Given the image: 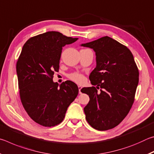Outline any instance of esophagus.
Here are the masks:
<instances>
[{"label": "esophagus", "mask_w": 154, "mask_h": 154, "mask_svg": "<svg viewBox=\"0 0 154 154\" xmlns=\"http://www.w3.org/2000/svg\"><path fill=\"white\" fill-rule=\"evenodd\" d=\"M78 88H79V94H82V86H78Z\"/></svg>", "instance_id": "1"}]
</instances>
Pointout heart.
Returning <instances> with one entry per match:
<instances>
[{"mask_svg": "<svg viewBox=\"0 0 154 154\" xmlns=\"http://www.w3.org/2000/svg\"><path fill=\"white\" fill-rule=\"evenodd\" d=\"M70 79L73 81L77 83H82L85 80V77L82 74L79 73V72H73L69 75Z\"/></svg>", "mask_w": 154, "mask_h": 154, "instance_id": "heart-1", "label": "heart"}]
</instances>
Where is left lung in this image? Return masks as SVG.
Wrapping results in <instances>:
<instances>
[{
  "label": "left lung",
  "instance_id": "obj_1",
  "mask_svg": "<svg viewBox=\"0 0 154 154\" xmlns=\"http://www.w3.org/2000/svg\"><path fill=\"white\" fill-rule=\"evenodd\" d=\"M81 45L93 49L96 56V66L89 78L97 88L82 89L90 97L83 109L85 119L96 130L113 128L126 118L134 100L139 72L133 55L107 36Z\"/></svg>",
  "mask_w": 154,
  "mask_h": 154
}]
</instances>
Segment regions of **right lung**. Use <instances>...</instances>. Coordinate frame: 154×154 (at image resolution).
Here are the masks:
<instances>
[{
	"instance_id": "add662e5",
	"label": "right lung",
	"mask_w": 154,
	"mask_h": 154,
	"mask_svg": "<svg viewBox=\"0 0 154 154\" xmlns=\"http://www.w3.org/2000/svg\"><path fill=\"white\" fill-rule=\"evenodd\" d=\"M77 39L49 31L31 37L23 46L16 64L21 102L30 118L41 126L60 124L79 93L71 81L60 85L53 82L62 47Z\"/></svg>"
}]
</instances>
